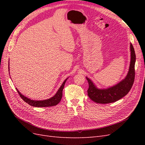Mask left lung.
<instances>
[{
  "mask_svg": "<svg viewBox=\"0 0 145 145\" xmlns=\"http://www.w3.org/2000/svg\"><path fill=\"white\" fill-rule=\"evenodd\" d=\"M131 61L129 71L124 79L117 84L108 88L100 89L89 78L86 77L89 83L88 95L89 97L97 103L106 104L115 102L125 96L129 93L134 82L135 54L132 43H130Z\"/></svg>",
  "mask_w": 145,
  "mask_h": 145,
  "instance_id": "obj_1",
  "label": "left lung"
}]
</instances>
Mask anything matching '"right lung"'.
<instances>
[{"label":"right lung","instance_id":"obj_1","mask_svg":"<svg viewBox=\"0 0 145 145\" xmlns=\"http://www.w3.org/2000/svg\"><path fill=\"white\" fill-rule=\"evenodd\" d=\"M8 69H9V71H10L9 65H8ZM68 78V77L67 78H66V79L64 80L62 85H61L60 87L59 88V89H58L57 92L54 96H52V97H51L50 99L43 100H31L27 97H25V96L23 94H22L19 92V91L17 88H16V89H17V92H18V93H19V95L20 96V97L25 102H27L28 104L31 105V106H34V107H49V106H56V105H57L60 102L61 99H62V97L63 89L64 88L65 82H67Z\"/></svg>","mask_w":145,"mask_h":145}]
</instances>
